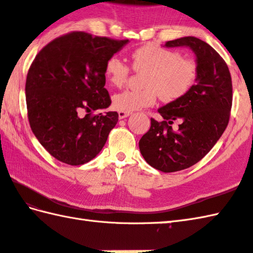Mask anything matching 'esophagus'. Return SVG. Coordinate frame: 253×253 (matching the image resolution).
Segmentation results:
<instances>
[{"label": "esophagus", "mask_w": 253, "mask_h": 253, "mask_svg": "<svg viewBox=\"0 0 253 253\" xmlns=\"http://www.w3.org/2000/svg\"><path fill=\"white\" fill-rule=\"evenodd\" d=\"M130 115L129 112H124V111H118V117H120V120H123V118L128 117Z\"/></svg>", "instance_id": "esophagus-1"}]
</instances>
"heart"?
<instances>
[{"mask_svg":"<svg viewBox=\"0 0 253 253\" xmlns=\"http://www.w3.org/2000/svg\"><path fill=\"white\" fill-rule=\"evenodd\" d=\"M131 68L143 73V88L125 90L113 96V106L118 111L130 113L151 106L158 95L166 103L180 100L189 93L198 78L195 60L155 43L142 45L131 53ZM104 74L111 84L122 88L129 78L130 68L118 57L111 56L105 62Z\"/></svg>","mask_w":253,"mask_h":253,"instance_id":"b5f03b06","label":"heart"}]
</instances>
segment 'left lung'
Instances as JSON below:
<instances>
[{"label": "left lung", "mask_w": 253, "mask_h": 253, "mask_svg": "<svg viewBox=\"0 0 253 253\" xmlns=\"http://www.w3.org/2000/svg\"><path fill=\"white\" fill-rule=\"evenodd\" d=\"M166 46H189L197 56L198 78L189 93L159 109L164 121L151 118V127L139 141L149 165L173 173L195 165L223 135L233 103L232 77L223 57L195 37L168 41ZM179 120V130L170 125Z\"/></svg>", "instance_id": "obj_1"}]
</instances>
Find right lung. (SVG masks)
<instances>
[{
	"instance_id": "obj_1",
	"label": "right lung",
	"mask_w": 253,
	"mask_h": 253,
	"mask_svg": "<svg viewBox=\"0 0 253 253\" xmlns=\"http://www.w3.org/2000/svg\"><path fill=\"white\" fill-rule=\"evenodd\" d=\"M127 42L73 31L52 40L31 63L26 79L28 121L56 160L82 165L104 147L118 114L92 113L112 103L104 65ZM84 110L87 114L82 117Z\"/></svg>"
}]
</instances>
